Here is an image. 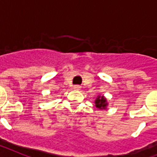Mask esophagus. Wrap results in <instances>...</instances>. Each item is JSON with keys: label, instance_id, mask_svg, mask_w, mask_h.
I'll return each mask as SVG.
<instances>
[{"label": "esophagus", "instance_id": "obj_1", "mask_svg": "<svg viewBox=\"0 0 157 157\" xmlns=\"http://www.w3.org/2000/svg\"><path fill=\"white\" fill-rule=\"evenodd\" d=\"M74 89H76V90H79L80 89V86H74Z\"/></svg>", "mask_w": 157, "mask_h": 157}]
</instances>
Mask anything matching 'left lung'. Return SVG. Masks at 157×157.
<instances>
[{"mask_svg": "<svg viewBox=\"0 0 157 157\" xmlns=\"http://www.w3.org/2000/svg\"><path fill=\"white\" fill-rule=\"evenodd\" d=\"M106 105V100L103 96H99L95 100V106L99 109H105Z\"/></svg>", "mask_w": 157, "mask_h": 157, "instance_id": "1", "label": "left lung"}]
</instances>
